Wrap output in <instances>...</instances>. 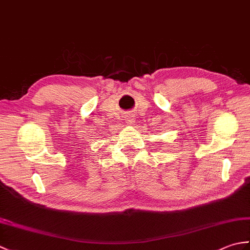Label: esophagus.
<instances>
[{
    "mask_svg": "<svg viewBox=\"0 0 250 250\" xmlns=\"http://www.w3.org/2000/svg\"><path fill=\"white\" fill-rule=\"evenodd\" d=\"M133 114H129L125 116V124L126 125H135V119L133 118Z\"/></svg>",
    "mask_w": 250,
    "mask_h": 250,
    "instance_id": "1",
    "label": "esophagus"
}]
</instances>
